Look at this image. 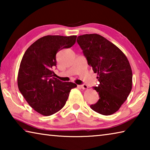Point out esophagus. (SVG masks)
<instances>
[{"instance_id": "34e87169", "label": "esophagus", "mask_w": 150, "mask_h": 150, "mask_svg": "<svg viewBox=\"0 0 150 150\" xmlns=\"http://www.w3.org/2000/svg\"><path fill=\"white\" fill-rule=\"evenodd\" d=\"M79 87L82 88V89H87V88H88V86L87 85H85V84H83V85H80Z\"/></svg>"}]
</instances>
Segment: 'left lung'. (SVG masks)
Returning a JSON list of instances; mask_svg holds the SVG:
<instances>
[{"instance_id":"1","label":"left lung","mask_w":150,"mask_h":150,"mask_svg":"<svg viewBox=\"0 0 150 150\" xmlns=\"http://www.w3.org/2000/svg\"><path fill=\"white\" fill-rule=\"evenodd\" d=\"M77 42L88 65L98 75L100 83L94 88L98 93L99 99L90 107L100 115H112L125 102L132 90L130 63L118 47L100 35H79Z\"/></svg>"}]
</instances>
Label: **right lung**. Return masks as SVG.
Returning <instances> with one entry per match:
<instances>
[{"label":"right lung","instance_id":"obj_1","mask_svg":"<svg viewBox=\"0 0 150 150\" xmlns=\"http://www.w3.org/2000/svg\"><path fill=\"white\" fill-rule=\"evenodd\" d=\"M76 35H46L36 40L25 52L18 75V86L34 110L50 116L65 105L75 83L63 82L54 77L56 54L75 44Z\"/></svg>","mask_w":150,"mask_h":150}]
</instances>
